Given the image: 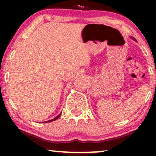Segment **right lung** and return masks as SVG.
Wrapping results in <instances>:
<instances>
[{"instance_id": "1", "label": "right lung", "mask_w": 156, "mask_h": 156, "mask_svg": "<svg viewBox=\"0 0 156 156\" xmlns=\"http://www.w3.org/2000/svg\"><path fill=\"white\" fill-rule=\"evenodd\" d=\"M60 115H61V113L60 114H59L58 116H56L55 117V118H54V119H51V120H49V121H44V122H42V123H47V122H51V121H55V120H56V119H57L59 118V116H60Z\"/></svg>"}]
</instances>
